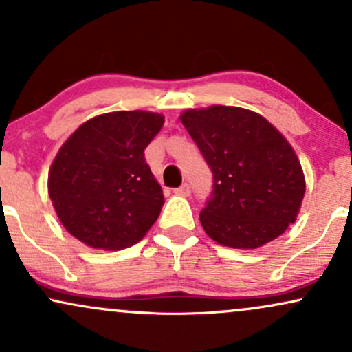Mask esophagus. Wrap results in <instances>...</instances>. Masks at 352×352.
Listing matches in <instances>:
<instances>
[{"mask_svg": "<svg viewBox=\"0 0 352 352\" xmlns=\"http://www.w3.org/2000/svg\"><path fill=\"white\" fill-rule=\"evenodd\" d=\"M173 193H175V195H180V197H188L190 193H192V188H190L188 184H184L182 187L173 190Z\"/></svg>", "mask_w": 352, "mask_h": 352, "instance_id": "1", "label": "esophagus"}]
</instances>
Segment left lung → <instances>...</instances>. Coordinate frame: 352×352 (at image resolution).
Returning <instances> with one entry per match:
<instances>
[{"mask_svg":"<svg viewBox=\"0 0 352 352\" xmlns=\"http://www.w3.org/2000/svg\"><path fill=\"white\" fill-rule=\"evenodd\" d=\"M180 120L213 173L212 195L200 212L212 240L253 250L294 223L305 173L276 127L256 112L230 106L188 109Z\"/></svg>","mask_w":352,"mask_h":352,"instance_id":"left-lung-1","label":"left lung"}]
</instances>
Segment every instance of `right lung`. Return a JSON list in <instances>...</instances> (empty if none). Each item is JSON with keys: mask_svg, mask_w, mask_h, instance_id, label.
<instances>
[{"mask_svg": "<svg viewBox=\"0 0 352 352\" xmlns=\"http://www.w3.org/2000/svg\"><path fill=\"white\" fill-rule=\"evenodd\" d=\"M164 116L119 111L92 117L59 148L47 190L60 223L92 248L132 246L160 215L164 193L144 151Z\"/></svg>", "mask_w": 352, "mask_h": 352, "instance_id": "1", "label": "right lung"}]
</instances>
